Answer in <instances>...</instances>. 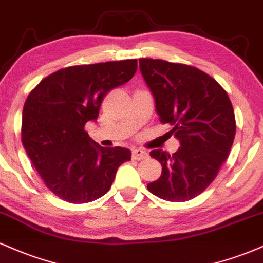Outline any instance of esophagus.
I'll return each mask as SVG.
<instances>
[{"mask_svg":"<svg viewBox=\"0 0 263 263\" xmlns=\"http://www.w3.org/2000/svg\"><path fill=\"white\" fill-rule=\"evenodd\" d=\"M147 153L144 151H142L140 148H136L132 151V158L136 159V161H141V159L146 158Z\"/></svg>","mask_w":263,"mask_h":263,"instance_id":"34e87169","label":"esophagus"}]
</instances>
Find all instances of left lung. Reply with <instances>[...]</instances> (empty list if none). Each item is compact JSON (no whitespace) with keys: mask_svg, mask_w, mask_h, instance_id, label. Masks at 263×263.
Returning <instances> with one entry per match:
<instances>
[{"mask_svg":"<svg viewBox=\"0 0 263 263\" xmlns=\"http://www.w3.org/2000/svg\"><path fill=\"white\" fill-rule=\"evenodd\" d=\"M140 69L159 121L170 123L180 142L173 155L151 151L162 174L147 189L168 201L190 200L213 183L228 158L236 132L232 104L218 81L195 66L141 58Z\"/></svg>","mask_w":263,"mask_h":263,"instance_id":"obj_1","label":"left lung"}]
</instances>
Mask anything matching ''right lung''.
<instances>
[{
    "label": "right lung",
    "mask_w": 263,
    "mask_h": 263,
    "mask_svg": "<svg viewBox=\"0 0 263 263\" xmlns=\"http://www.w3.org/2000/svg\"><path fill=\"white\" fill-rule=\"evenodd\" d=\"M137 59L74 65L48 75L29 92L22 114V143L48 189L73 204L101 198L117 168L131 159L122 147H101L85 131L105 95L132 79Z\"/></svg>",
    "instance_id": "add662e5"
}]
</instances>
